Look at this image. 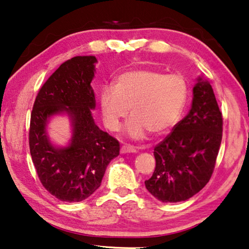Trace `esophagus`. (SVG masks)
<instances>
[{"label": "esophagus", "mask_w": 249, "mask_h": 249, "mask_svg": "<svg viewBox=\"0 0 249 249\" xmlns=\"http://www.w3.org/2000/svg\"><path fill=\"white\" fill-rule=\"evenodd\" d=\"M137 149L134 147L132 145H127V144H124L122 145L121 147V153L122 154H126V153H136Z\"/></svg>", "instance_id": "esophagus-1"}]
</instances>
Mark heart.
<instances>
[{
	"label": "heart",
	"mask_w": 249,
	"mask_h": 249,
	"mask_svg": "<svg viewBox=\"0 0 249 249\" xmlns=\"http://www.w3.org/2000/svg\"><path fill=\"white\" fill-rule=\"evenodd\" d=\"M188 84L183 75L155 70H131L118 75L113 86L101 89L100 107L106 127L117 132L129 114L126 133L135 140L147 131L161 135L178 123L188 100Z\"/></svg>",
	"instance_id": "b5f03b06"
}]
</instances>
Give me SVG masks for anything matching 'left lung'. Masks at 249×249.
Masks as SVG:
<instances>
[{
  "label": "left lung",
  "mask_w": 249,
  "mask_h": 249,
  "mask_svg": "<svg viewBox=\"0 0 249 249\" xmlns=\"http://www.w3.org/2000/svg\"><path fill=\"white\" fill-rule=\"evenodd\" d=\"M223 137V116L214 90L198 77L193 89L192 108L154 148L156 166L145 180L151 194L163 203L191 198L214 172Z\"/></svg>",
  "instance_id": "left-lung-1"
}]
</instances>
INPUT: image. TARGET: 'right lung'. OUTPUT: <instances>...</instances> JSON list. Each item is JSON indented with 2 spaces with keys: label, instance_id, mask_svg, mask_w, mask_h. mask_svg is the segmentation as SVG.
Listing matches in <instances>:
<instances>
[{
  "label": "right lung",
  "instance_id": "obj_1",
  "mask_svg": "<svg viewBox=\"0 0 249 249\" xmlns=\"http://www.w3.org/2000/svg\"><path fill=\"white\" fill-rule=\"evenodd\" d=\"M95 56H75L51 75L35 98L29 133L37 176L62 202H82L101 186L109 161L120 155L118 141L95 124V95L90 86ZM66 113L72 125L68 146H54L47 136L49 118Z\"/></svg>",
  "mask_w": 249,
  "mask_h": 249
}]
</instances>
